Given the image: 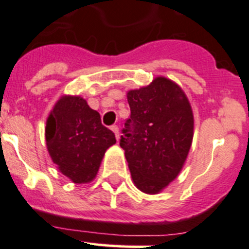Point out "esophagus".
I'll use <instances>...</instances> for the list:
<instances>
[{"instance_id": "obj_1", "label": "esophagus", "mask_w": 249, "mask_h": 249, "mask_svg": "<svg viewBox=\"0 0 249 249\" xmlns=\"http://www.w3.org/2000/svg\"><path fill=\"white\" fill-rule=\"evenodd\" d=\"M110 130H112L113 132H114V135H115V139H119V127L117 126V125H112V126H110Z\"/></svg>"}]
</instances>
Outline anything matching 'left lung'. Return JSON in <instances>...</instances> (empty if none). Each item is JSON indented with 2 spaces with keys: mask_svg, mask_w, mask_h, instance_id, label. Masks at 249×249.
<instances>
[{
  "mask_svg": "<svg viewBox=\"0 0 249 249\" xmlns=\"http://www.w3.org/2000/svg\"><path fill=\"white\" fill-rule=\"evenodd\" d=\"M131 115L120 147L125 150L135 185L158 194L178 176L189 153L194 115L184 91L172 80L157 77L127 92Z\"/></svg>",
  "mask_w": 249,
  "mask_h": 249,
  "instance_id": "obj_1",
  "label": "left lung"
}]
</instances>
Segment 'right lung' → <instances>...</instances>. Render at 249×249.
<instances>
[{"label": "right lung", "instance_id": "right-lung-1", "mask_svg": "<svg viewBox=\"0 0 249 249\" xmlns=\"http://www.w3.org/2000/svg\"><path fill=\"white\" fill-rule=\"evenodd\" d=\"M46 142L59 171L82 184L94 179L115 136L83 97L62 96L47 119Z\"/></svg>", "mask_w": 249, "mask_h": 249}]
</instances>
